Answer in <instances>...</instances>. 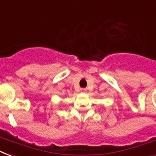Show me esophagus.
Instances as JSON below:
<instances>
[{
  "label": "esophagus",
  "instance_id": "34e87169",
  "mask_svg": "<svg viewBox=\"0 0 156 156\" xmlns=\"http://www.w3.org/2000/svg\"><path fill=\"white\" fill-rule=\"evenodd\" d=\"M81 92L86 93V92H87V90H86V89H84V88H83V89H81Z\"/></svg>",
  "mask_w": 156,
  "mask_h": 156
}]
</instances>
